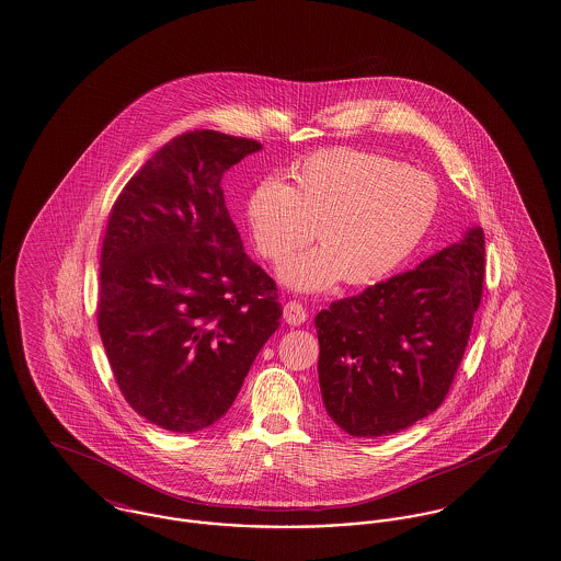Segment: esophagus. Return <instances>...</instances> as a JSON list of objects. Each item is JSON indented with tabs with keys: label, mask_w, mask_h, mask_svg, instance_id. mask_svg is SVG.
Listing matches in <instances>:
<instances>
[{
	"label": "esophagus",
	"mask_w": 561,
	"mask_h": 561,
	"mask_svg": "<svg viewBox=\"0 0 561 561\" xmlns=\"http://www.w3.org/2000/svg\"><path fill=\"white\" fill-rule=\"evenodd\" d=\"M283 313H285V321L288 325H301L307 320V309L299 301H288L283 307Z\"/></svg>",
	"instance_id": "esophagus-1"
}]
</instances>
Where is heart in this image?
<instances>
[{
    "label": "heart",
    "mask_w": 561,
    "mask_h": 561,
    "mask_svg": "<svg viewBox=\"0 0 561 561\" xmlns=\"http://www.w3.org/2000/svg\"><path fill=\"white\" fill-rule=\"evenodd\" d=\"M436 205L438 188L424 172L334 147L293 163L288 184L260 180L248 194L245 219L257 254L273 264L316 231L320 248L293 257L280 276L290 287L321 290L340 278L363 287L393 273L424 238Z\"/></svg>",
    "instance_id": "obj_1"
}]
</instances>
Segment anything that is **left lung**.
<instances>
[{"instance_id": "8db88e82", "label": "left lung", "mask_w": 561, "mask_h": 561, "mask_svg": "<svg viewBox=\"0 0 561 561\" xmlns=\"http://www.w3.org/2000/svg\"><path fill=\"white\" fill-rule=\"evenodd\" d=\"M485 276L481 227L414 271L321 309V398L344 433H400L445 401L463 360Z\"/></svg>"}]
</instances>
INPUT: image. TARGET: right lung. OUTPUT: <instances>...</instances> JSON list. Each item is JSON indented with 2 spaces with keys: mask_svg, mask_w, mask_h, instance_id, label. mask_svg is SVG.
<instances>
[{
  "mask_svg": "<svg viewBox=\"0 0 561 561\" xmlns=\"http://www.w3.org/2000/svg\"><path fill=\"white\" fill-rule=\"evenodd\" d=\"M257 149L208 128L182 133L111 208L98 332L128 405L163 431L196 433L227 414L283 316L221 188L225 170Z\"/></svg>",
  "mask_w": 561,
  "mask_h": 561,
  "instance_id": "1",
  "label": "right lung"
}]
</instances>
